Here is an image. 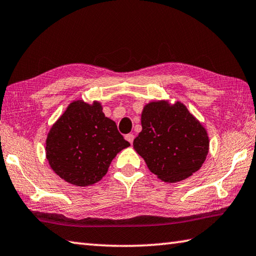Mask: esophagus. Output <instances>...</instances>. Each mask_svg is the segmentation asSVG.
<instances>
[{
  "instance_id": "34e87169",
  "label": "esophagus",
  "mask_w": 256,
  "mask_h": 256,
  "mask_svg": "<svg viewBox=\"0 0 256 256\" xmlns=\"http://www.w3.org/2000/svg\"><path fill=\"white\" fill-rule=\"evenodd\" d=\"M125 138H126V140L130 142V144H133V140H134V136H133V134H131V133H130V134H128V136H125Z\"/></svg>"
}]
</instances>
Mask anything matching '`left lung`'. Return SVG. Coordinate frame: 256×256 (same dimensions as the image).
<instances>
[{
	"label": "left lung",
	"mask_w": 256,
	"mask_h": 256,
	"mask_svg": "<svg viewBox=\"0 0 256 256\" xmlns=\"http://www.w3.org/2000/svg\"><path fill=\"white\" fill-rule=\"evenodd\" d=\"M141 125L133 148L162 180H183L206 162L210 144L208 132L183 102H150L142 110Z\"/></svg>",
	"instance_id": "obj_1"
}]
</instances>
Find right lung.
<instances>
[{
  "mask_svg": "<svg viewBox=\"0 0 256 256\" xmlns=\"http://www.w3.org/2000/svg\"><path fill=\"white\" fill-rule=\"evenodd\" d=\"M128 146L100 102L74 100L50 128L45 150L56 175L84 188L100 180L112 160Z\"/></svg>",
  "mask_w": 256,
  "mask_h": 256,
  "instance_id": "1",
  "label": "right lung"
}]
</instances>
